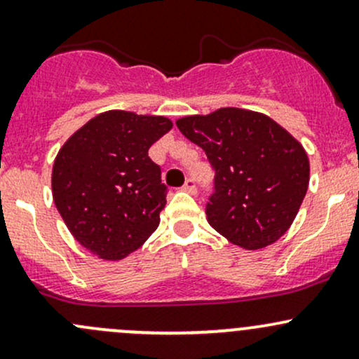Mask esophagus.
<instances>
[{
  "instance_id": "1",
  "label": "esophagus",
  "mask_w": 359,
  "mask_h": 359,
  "mask_svg": "<svg viewBox=\"0 0 359 359\" xmlns=\"http://www.w3.org/2000/svg\"><path fill=\"white\" fill-rule=\"evenodd\" d=\"M183 191H187V194H191L195 195L196 194V184H195V180H187V183L183 184V188H181Z\"/></svg>"
}]
</instances>
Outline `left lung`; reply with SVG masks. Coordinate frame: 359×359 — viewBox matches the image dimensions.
Here are the masks:
<instances>
[{"label":"left lung","instance_id":"obj_1","mask_svg":"<svg viewBox=\"0 0 359 359\" xmlns=\"http://www.w3.org/2000/svg\"><path fill=\"white\" fill-rule=\"evenodd\" d=\"M205 150L215 171L207 221L245 250L272 245L291 227L310 181L303 145L279 123L255 111L221 107L176 121Z\"/></svg>","mask_w":359,"mask_h":359}]
</instances>
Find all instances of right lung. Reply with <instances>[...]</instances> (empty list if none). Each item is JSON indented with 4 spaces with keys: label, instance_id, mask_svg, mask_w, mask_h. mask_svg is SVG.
Masks as SVG:
<instances>
[{
    "label": "right lung",
    "instance_id": "obj_1",
    "mask_svg": "<svg viewBox=\"0 0 359 359\" xmlns=\"http://www.w3.org/2000/svg\"><path fill=\"white\" fill-rule=\"evenodd\" d=\"M171 119L106 111L65 142L53 165V198L76 241L104 260H121L159 226L168 187L149 149Z\"/></svg>",
    "mask_w": 359,
    "mask_h": 359
}]
</instances>
